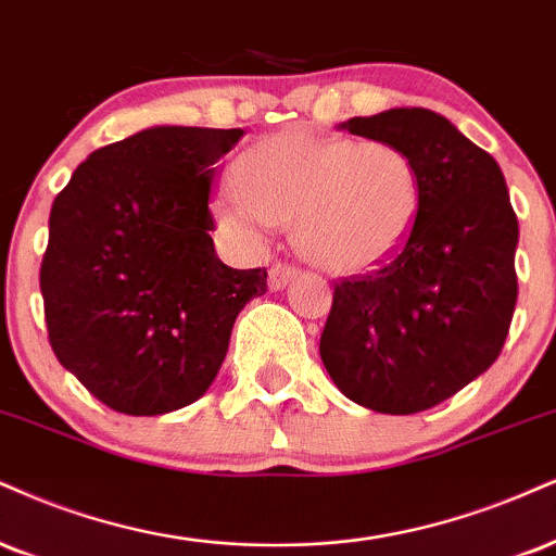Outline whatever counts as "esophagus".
I'll list each match as a JSON object with an SVG mask.
<instances>
[{"mask_svg":"<svg viewBox=\"0 0 556 556\" xmlns=\"http://www.w3.org/2000/svg\"><path fill=\"white\" fill-rule=\"evenodd\" d=\"M298 277V269L295 266H287V264H274L269 269V290L279 292L285 290L287 285L292 282V279Z\"/></svg>","mask_w":556,"mask_h":556,"instance_id":"1","label":"esophagus"}]
</instances>
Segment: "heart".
Wrapping results in <instances>:
<instances>
[{"label": "heart", "instance_id": "b5f03b06", "mask_svg": "<svg viewBox=\"0 0 556 556\" xmlns=\"http://www.w3.org/2000/svg\"><path fill=\"white\" fill-rule=\"evenodd\" d=\"M236 193L214 206L230 236L258 240L264 225H292L298 251L331 274H367L409 240L422 206L414 160L380 139L277 131L230 168Z\"/></svg>", "mask_w": 556, "mask_h": 556}]
</instances>
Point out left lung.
Instances as JSON below:
<instances>
[{
	"label": "left lung",
	"instance_id": "left-lung-1",
	"mask_svg": "<svg viewBox=\"0 0 556 556\" xmlns=\"http://www.w3.org/2000/svg\"><path fill=\"white\" fill-rule=\"evenodd\" d=\"M339 129L399 144L419 170L422 206L396 256L337 285L320 359L354 404L425 412L503 352L518 300V217L494 157L440 113L391 109Z\"/></svg>",
	"mask_w": 556,
	"mask_h": 556
}]
</instances>
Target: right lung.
<instances>
[{
	"label": "right lung",
	"instance_id": "right-lung-1",
	"mask_svg": "<svg viewBox=\"0 0 556 556\" xmlns=\"http://www.w3.org/2000/svg\"><path fill=\"white\" fill-rule=\"evenodd\" d=\"M243 129L150 126L100 147L53 199L41 295L53 354L131 417L202 399L266 269L214 251L210 191Z\"/></svg>",
	"mask_w": 556,
	"mask_h": 556
}]
</instances>
